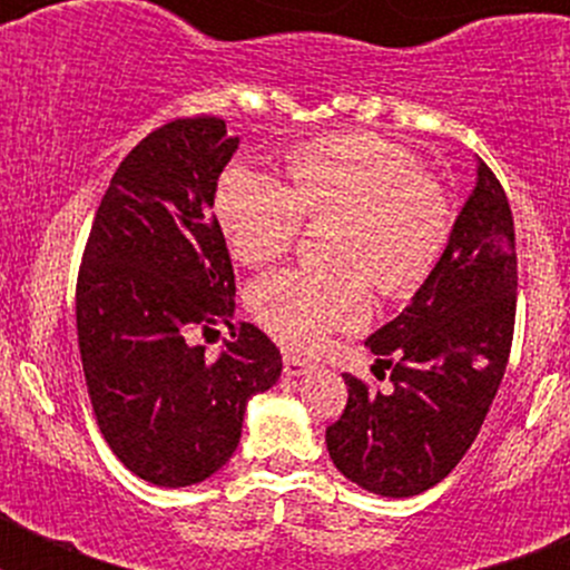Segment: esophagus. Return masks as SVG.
Listing matches in <instances>:
<instances>
[{
  "label": "esophagus",
  "instance_id": "1",
  "mask_svg": "<svg viewBox=\"0 0 570 570\" xmlns=\"http://www.w3.org/2000/svg\"><path fill=\"white\" fill-rule=\"evenodd\" d=\"M311 367H314V365H311V362H305V360H299V356H291V354L282 356V371H285V376L308 374Z\"/></svg>",
  "mask_w": 570,
  "mask_h": 570
}]
</instances>
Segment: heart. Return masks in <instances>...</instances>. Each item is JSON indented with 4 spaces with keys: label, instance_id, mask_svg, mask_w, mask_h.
I'll return each mask as SVG.
<instances>
[{
    "label": "heart",
    "instance_id": "heart-1",
    "mask_svg": "<svg viewBox=\"0 0 570 570\" xmlns=\"http://www.w3.org/2000/svg\"><path fill=\"white\" fill-rule=\"evenodd\" d=\"M288 185L230 165L214 194L216 223L242 265L265 268L294 248L305 223H331L328 271H285L250 288L262 328L291 351H320L367 316V282L407 299L431 279L451 239V203L400 145L334 136L285 156Z\"/></svg>",
    "mask_w": 570,
    "mask_h": 570
}]
</instances>
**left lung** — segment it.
Segmentation results:
<instances>
[{"label":"left lung","instance_id":"obj_1","mask_svg":"<svg viewBox=\"0 0 570 570\" xmlns=\"http://www.w3.org/2000/svg\"><path fill=\"white\" fill-rule=\"evenodd\" d=\"M517 236L485 163L431 279L365 345L387 391L345 374L347 402L325 442L347 480L380 497H414L460 465L488 416L513 340Z\"/></svg>","mask_w":570,"mask_h":570}]
</instances>
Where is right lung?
<instances>
[{"instance_id": "1", "label": "right lung", "mask_w": 570, "mask_h": 570, "mask_svg": "<svg viewBox=\"0 0 570 570\" xmlns=\"http://www.w3.org/2000/svg\"><path fill=\"white\" fill-rule=\"evenodd\" d=\"M239 139L225 119L188 116L150 130L99 203L77 279V336L94 416L139 480H208L239 445L250 396L282 374L256 325H230L234 265L214 208ZM225 321L235 340L210 363L188 346Z\"/></svg>"}]
</instances>
